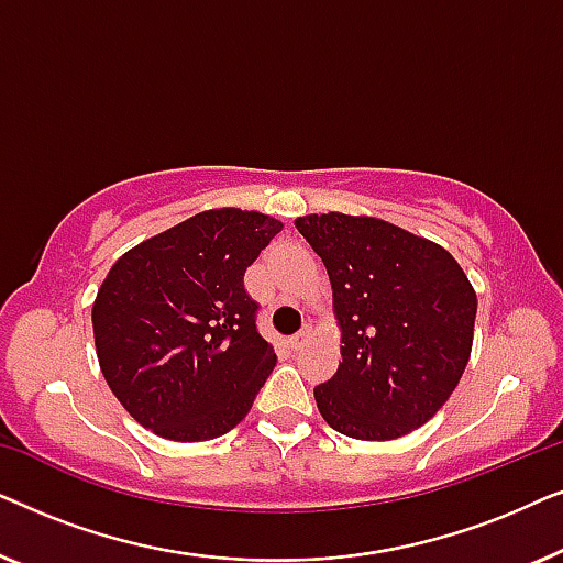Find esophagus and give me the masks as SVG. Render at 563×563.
I'll return each instance as SVG.
<instances>
[{"mask_svg": "<svg viewBox=\"0 0 563 563\" xmlns=\"http://www.w3.org/2000/svg\"><path fill=\"white\" fill-rule=\"evenodd\" d=\"M310 338H312V328H310V325H305L302 330H299V333H297V335H291V338H289L291 349H295V351H302V349H305V345H307V343H310Z\"/></svg>", "mask_w": 563, "mask_h": 563, "instance_id": "34e87169", "label": "esophagus"}]
</instances>
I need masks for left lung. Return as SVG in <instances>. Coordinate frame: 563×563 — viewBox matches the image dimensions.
<instances>
[{"label":"left lung","instance_id":"obj_1","mask_svg":"<svg viewBox=\"0 0 563 563\" xmlns=\"http://www.w3.org/2000/svg\"><path fill=\"white\" fill-rule=\"evenodd\" d=\"M341 325L338 372L314 402L338 433L395 441L426 426L472 356L476 291L443 245L379 218L305 214Z\"/></svg>","mask_w":563,"mask_h":563}]
</instances>
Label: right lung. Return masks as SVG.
Here are the masks:
<instances>
[{
  "label": "right lung",
  "instance_id": "right-lung-1",
  "mask_svg": "<svg viewBox=\"0 0 563 563\" xmlns=\"http://www.w3.org/2000/svg\"><path fill=\"white\" fill-rule=\"evenodd\" d=\"M282 228L264 212L220 207L114 261L91 307L97 358L143 428L197 443L249 415L276 353L256 330L243 276Z\"/></svg>",
  "mask_w": 563,
  "mask_h": 563
}]
</instances>
